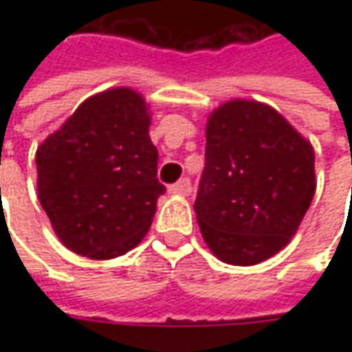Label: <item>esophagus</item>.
<instances>
[{"mask_svg":"<svg viewBox=\"0 0 352 352\" xmlns=\"http://www.w3.org/2000/svg\"><path fill=\"white\" fill-rule=\"evenodd\" d=\"M190 192H192L190 178H182V180H178L174 186H170V194H174V196H190Z\"/></svg>","mask_w":352,"mask_h":352,"instance_id":"34e87169","label":"esophagus"}]
</instances>
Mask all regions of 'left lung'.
I'll return each instance as SVG.
<instances>
[{
	"instance_id": "8db88e82",
	"label": "left lung",
	"mask_w": 352,
	"mask_h": 352,
	"mask_svg": "<svg viewBox=\"0 0 352 352\" xmlns=\"http://www.w3.org/2000/svg\"><path fill=\"white\" fill-rule=\"evenodd\" d=\"M314 194V146L276 109L231 100L211 113L194 210L219 261L250 266L274 256L296 235Z\"/></svg>"
}]
</instances>
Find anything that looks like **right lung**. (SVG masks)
<instances>
[{
	"instance_id": "1",
	"label": "right lung",
	"mask_w": 352,
	"mask_h": 352,
	"mask_svg": "<svg viewBox=\"0 0 352 352\" xmlns=\"http://www.w3.org/2000/svg\"><path fill=\"white\" fill-rule=\"evenodd\" d=\"M151 113L131 88L88 98L36 148V190L62 245L107 261L137 247L166 188L156 178Z\"/></svg>"
}]
</instances>
